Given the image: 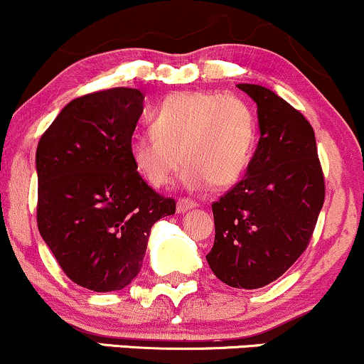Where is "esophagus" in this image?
I'll use <instances>...</instances> for the list:
<instances>
[{
    "mask_svg": "<svg viewBox=\"0 0 364 364\" xmlns=\"http://www.w3.org/2000/svg\"><path fill=\"white\" fill-rule=\"evenodd\" d=\"M198 203L195 202V200L191 198H179L178 203H176V208H178V214H183V212L190 210V208H195Z\"/></svg>",
    "mask_w": 364,
    "mask_h": 364,
    "instance_id": "34e87169",
    "label": "esophagus"
}]
</instances>
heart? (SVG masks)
<instances>
[{"label": "heart", "instance_id": "1", "mask_svg": "<svg viewBox=\"0 0 364 364\" xmlns=\"http://www.w3.org/2000/svg\"><path fill=\"white\" fill-rule=\"evenodd\" d=\"M257 140V116L245 99L220 92H176L159 106L152 132L132 136L129 157L156 188L168 185L183 161L185 186L225 188L248 169Z\"/></svg>", "mask_w": 364, "mask_h": 364}]
</instances>
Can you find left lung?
<instances>
[{"label": "left lung", "instance_id": "left-lung-1", "mask_svg": "<svg viewBox=\"0 0 364 364\" xmlns=\"http://www.w3.org/2000/svg\"><path fill=\"white\" fill-rule=\"evenodd\" d=\"M257 102L260 140L245 178L212 203L215 240L207 262L224 284L258 289L301 257L325 200L315 132L272 90L240 83Z\"/></svg>", "mask_w": 364, "mask_h": 364}]
</instances>
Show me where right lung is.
I'll use <instances>...</instances> for the list:
<instances>
[{"mask_svg": "<svg viewBox=\"0 0 364 364\" xmlns=\"http://www.w3.org/2000/svg\"><path fill=\"white\" fill-rule=\"evenodd\" d=\"M141 111L139 89L92 92L66 104L37 145V228L68 279L95 292L127 287L150 228L176 212L129 157Z\"/></svg>", "mask_w": 364, "mask_h": 364, "instance_id": "1", "label": "right lung"}]
</instances>
